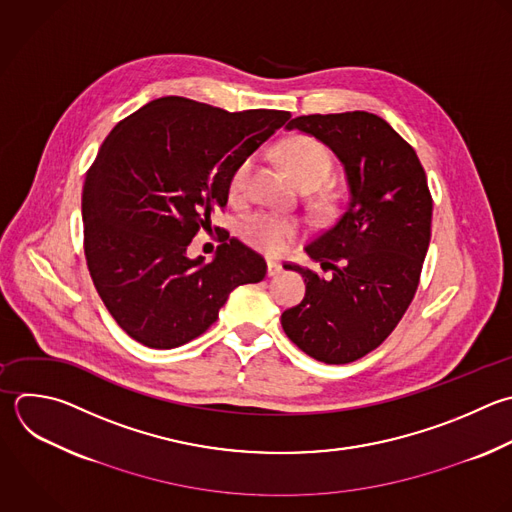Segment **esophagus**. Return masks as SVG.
I'll list each match as a JSON object with an SVG mask.
<instances>
[{"label":"esophagus","instance_id":"esophagus-1","mask_svg":"<svg viewBox=\"0 0 512 512\" xmlns=\"http://www.w3.org/2000/svg\"><path fill=\"white\" fill-rule=\"evenodd\" d=\"M266 266H268V276H276L282 272V264L278 260H268Z\"/></svg>","mask_w":512,"mask_h":512}]
</instances>
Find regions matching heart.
I'll return each mask as SVG.
<instances>
[{"label": "heart", "mask_w": 512, "mask_h": 512, "mask_svg": "<svg viewBox=\"0 0 512 512\" xmlns=\"http://www.w3.org/2000/svg\"><path fill=\"white\" fill-rule=\"evenodd\" d=\"M280 158L300 188H318L332 174L330 152L312 138H292L280 148ZM254 168V158H244L232 172L230 194L240 198L248 190L250 172ZM242 238L268 254H280L296 236V224L290 218L272 212H252L240 222Z\"/></svg>", "instance_id": "b5f03b06"}]
</instances>
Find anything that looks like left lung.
Wrapping results in <instances>:
<instances>
[{"instance_id": "obj_1", "label": "left lung", "mask_w": 512, "mask_h": 512, "mask_svg": "<svg viewBox=\"0 0 512 512\" xmlns=\"http://www.w3.org/2000/svg\"><path fill=\"white\" fill-rule=\"evenodd\" d=\"M344 168L348 206L304 252L326 276L298 264L304 300L282 312L286 336L308 356L348 364L394 330L414 298L430 242L432 198L416 152L368 112L294 118Z\"/></svg>"}]
</instances>
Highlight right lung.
I'll return each mask as SVG.
<instances>
[{"mask_svg": "<svg viewBox=\"0 0 512 512\" xmlns=\"http://www.w3.org/2000/svg\"><path fill=\"white\" fill-rule=\"evenodd\" d=\"M290 120L280 110H226L160 98L104 140L86 176L84 250L120 328L148 348H178L218 318L230 292L260 282L266 262L230 238L206 262L188 246L224 208L234 168Z\"/></svg>", "mask_w": 512, "mask_h": 512, "instance_id": "1", "label": "right lung"}]
</instances>
